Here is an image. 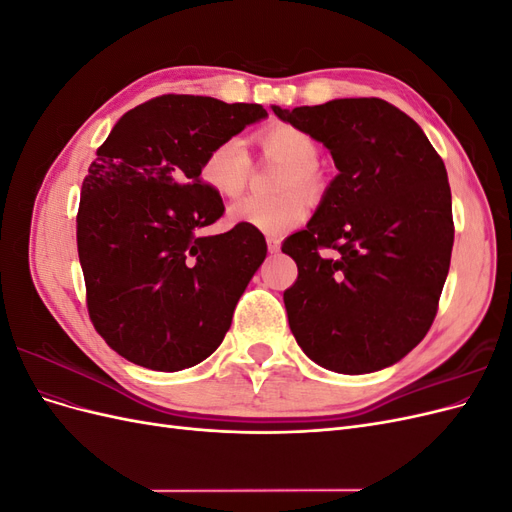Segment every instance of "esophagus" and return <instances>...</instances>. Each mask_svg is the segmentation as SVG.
<instances>
[{
  "mask_svg": "<svg viewBox=\"0 0 512 512\" xmlns=\"http://www.w3.org/2000/svg\"><path fill=\"white\" fill-rule=\"evenodd\" d=\"M267 247H269V252H271V254H277V252H280L282 243H280V239H275V237H267Z\"/></svg>",
  "mask_w": 512,
  "mask_h": 512,
  "instance_id": "esophagus-1",
  "label": "esophagus"
}]
</instances>
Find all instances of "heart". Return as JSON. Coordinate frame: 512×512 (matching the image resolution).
Returning a JSON list of instances; mask_svg holds the SVG:
<instances>
[{
	"label": "heart",
	"mask_w": 512,
	"mask_h": 512,
	"mask_svg": "<svg viewBox=\"0 0 512 512\" xmlns=\"http://www.w3.org/2000/svg\"><path fill=\"white\" fill-rule=\"evenodd\" d=\"M258 143L269 158L286 164L277 188L288 190L277 196H247L228 209V220L237 226L260 230L265 235L282 232L301 224L307 215V200L303 192L318 188L316 162L318 143L303 128L290 123H273L258 132ZM252 173V156L241 136H226L213 145L200 164V179L220 198H237L243 194Z\"/></svg>",
	"instance_id": "1"
}]
</instances>
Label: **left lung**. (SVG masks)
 <instances>
[{"label": "left lung", "instance_id": "obj_1", "mask_svg": "<svg viewBox=\"0 0 512 512\" xmlns=\"http://www.w3.org/2000/svg\"><path fill=\"white\" fill-rule=\"evenodd\" d=\"M273 113L312 134L339 170L307 228L282 245L299 267L284 292L290 331L337 374L389 367L427 335L451 267L444 162L421 126L380 98Z\"/></svg>", "mask_w": 512, "mask_h": 512}]
</instances>
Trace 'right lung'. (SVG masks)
Listing matches in <instances>:
<instances>
[{
  "mask_svg": "<svg viewBox=\"0 0 512 512\" xmlns=\"http://www.w3.org/2000/svg\"><path fill=\"white\" fill-rule=\"evenodd\" d=\"M265 117L260 104L168 94L128 111L96 151L76 245L89 318L130 363L179 371L222 344L267 243L247 226L198 235L224 213L200 164Z\"/></svg>",
  "mask_w": 512,
  "mask_h": 512,
  "instance_id": "1",
  "label": "right lung"
}]
</instances>
